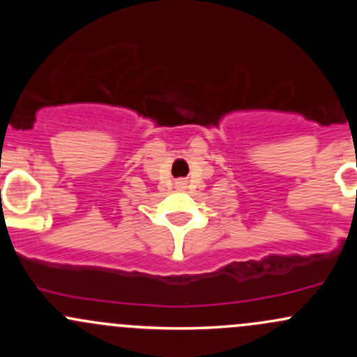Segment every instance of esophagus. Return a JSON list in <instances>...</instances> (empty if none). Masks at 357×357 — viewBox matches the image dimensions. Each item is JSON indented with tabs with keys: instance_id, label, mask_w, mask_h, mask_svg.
<instances>
[{
	"instance_id": "esophagus-1",
	"label": "esophagus",
	"mask_w": 357,
	"mask_h": 357,
	"mask_svg": "<svg viewBox=\"0 0 357 357\" xmlns=\"http://www.w3.org/2000/svg\"><path fill=\"white\" fill-rule=\"evenodd\" d=\"M178 185H185V183H178Z\"/></svg>"
}]
</instances>
